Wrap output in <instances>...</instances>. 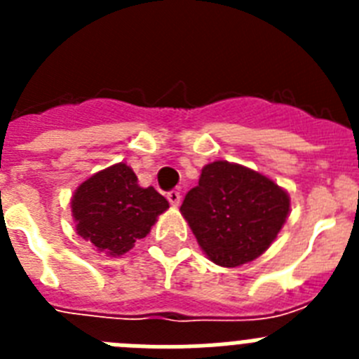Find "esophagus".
<instances>
[{
  "mask_svg": "<svg viewBox=\"0 0 359 359\" xmlns=\"http://www.w3.org/2000/svg\"><path fill=\"white\" fill-rule=\"evenodd\" d=\"M167 199H169V203L172 207H177V205L182 203V194H180L177 190H170V192H167Z\"/></svg>",
  "mask_w": 359,
  "mask_h": 359,
  "instance_id": "esophagus-1",
  "label": "esophagus"
}]
</instances>
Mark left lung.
Returning a JSON list of instances; mask_svg holds the SVG:
<instances>
[{
	"mask_svg": "<svg viewBox=\"0 0 359 359\" xmlns=\"http://www.w3.org/2000/svg\"><path fill=\"white\" fill-rule=\"evenodd\" d=\"M180 210L208 259L236 268L273 243L290 214V196L255 170L214 161L203 167Z\"/></svg>",
	"mask_w": 359,
	"mask_h": 359,
	"instance_id": "1",
	"label": "left lung"
}]
</instances>
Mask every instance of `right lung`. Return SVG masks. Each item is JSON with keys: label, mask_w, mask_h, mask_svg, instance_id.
I'll list each match as a JSON object with an SVG mask.
<instances>
[{"label": "right lung", "mask_w": 359, "mask_h": 359, "mask_svg": "<svg viewBox=\"0 0 359 359\" xmlns=\"http://www.w3.org/2000/svg\"><path fill=\"white\" fill-rule=\"evenodd\" d=\"M167 208L169 201L152 187L138 185V177L126 163L93 174L72 199L77 233L107 255L129 252Z\"/></svg>", "instance_id": "add662e5"}]
</instances>
